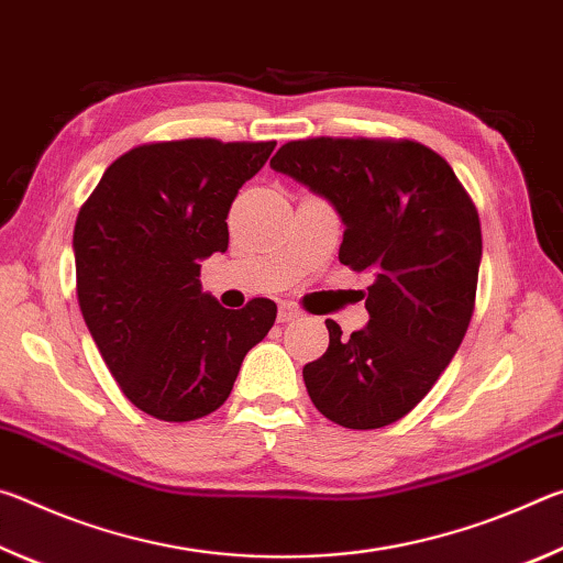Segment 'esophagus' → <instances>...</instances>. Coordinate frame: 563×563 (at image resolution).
Segmentation results:
<instances>
[{"label":"esophagus","instance_id":"obj_1","mask_svg":"<svg viewBox=\"0 0 563 563\" xmlns=\"http://www.w3.org/2000/svg\"><path fill=\"white\" fill-rule=\"evenodd\" d=\"M302 318V312L295 308L292 302H283L280 310H278V322H290V320H298Z\"/></svg>","mask_w":563,"mask_h":563}]
</instances>
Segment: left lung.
I'll return each mask as SVG.
<instances>
[{
    "label": "left lung",
    "mask_w": 563,
    "mask_h": 563,
    "mask_svg": "<svg viewBox=\"0 0 563 563\" xmlns=\"http://www.w3.org/2000/svg\"><path fill=\"white\" fill-rule=\"evenodd\" d=\"M271 166L328 198L345 223L340 263L369 271V322L302 367L308 395L347 430L412 412L460 350L482 261V225L452 166L409 139L288 141Z\"/></svg>",
    "instance_id": "8db88e82"
}]
</instances>
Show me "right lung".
I'll list each match as a JSON object with an SVG mask.
<instances>
[{
  "label": "right lung",
  "mask_w": 563,
  "mask_h": 563,
  "mask_svg": "<svg viewBox=\"0 0 563 563\" xmlns=\"http://www.w3.org/2000/svg\"><path fill=\"white\" fill-rule=\"evenodd\" d=\"M275 141L184 139L126 151L103 170L74 225L84 322L121 393L164 422H190L231 395L275 302L225 310L201 290V261L228 251L238 188Z\"/></svg>",
  "instance_id": "right-lung-1"
}]
</instances>
